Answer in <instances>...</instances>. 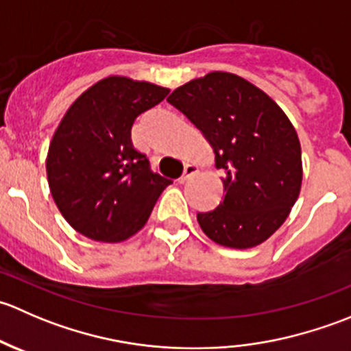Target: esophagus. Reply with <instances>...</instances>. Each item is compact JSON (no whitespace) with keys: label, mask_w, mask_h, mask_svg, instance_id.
I'll list each match as a JSON object with an SVG mask.
<instances>
[{"label":"esophagus","mask_w":351,"mask_h":351,"mask_svg":"<svg viewBox=\"0 0 351 351\" xmlns=\"http://www.w3.org/2000/svg\"><path fill=\"white\" fill-rule=\"evenodd\" d=\"M195 173H198V166L197 165H186L185 169H183V175L178 178V182L180 183H185L186 180L192 178V176L195 175Z\"/></svg>","instance_id":"34e87169"}]
</instances>
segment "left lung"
<instances>
[{
  "mask_svg": "<svg viewBox=\"0 0 351 351\" xmlns=\"http://www.w3.org/2000/svg\"><path fill=\"white\" fill-rule=\"evenodd\" d=\"M168 101L202 130L222 169L224 198L197 214L208 239L247 250L289 217L302 186V153L285 112L238 74L212 71L176 88Z\"/></svg>",
  "mask_w": 351,
  "mask_h": 351,
  "instance_id": "1",
  "label": "left lung"
}]
</instances>
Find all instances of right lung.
<instances>
[{
  "instance_id": "obj_1",
  "label": "right lung",
  "mask_w": 351,
  "mask_h": 351,
  "mask_svg": "<svg viewBox=\"0 0 351 351\" xmlns=\"http://www.w3.org/2000/svg\"><path fill=\"white\" fill-rule=\"evenodd\" d=\"M168 88L127 76H107L67 108L49 144L51 195L67 224L100 243H120L146 226L171 180L153 173L130 129L165 100Z\"/></svg>"
}]
</instances>
